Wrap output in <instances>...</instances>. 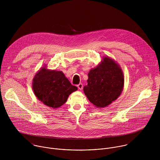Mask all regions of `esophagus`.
I'll return each mask as SVG.
<instances>
[{"label": "esophagus", "mask_w": 160, "mask_h": 160, "mask_svg": "<svg viewBox=\"0 0 160 160\" xmlns=\"http://www.w3.org/2000/svg\"><path fill=\"white\" fill-rule=\"evenodd\" d=\"M77 87L78 88L79 90H82L83 88V84L82 83H79L78 85H77Z\"/></svg>", "instance_id": "1"}]
</instances>
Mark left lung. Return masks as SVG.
Masks as SVG:
<instances>
[{"instance_id":"8db88e82","label":"left lung","mask_w":160,"mask_h":160,"mask_svg":"<svg viewBox=\"0 0 160 160\" xmlns=\"http://www.w3.org/2000/svg\"><path fill=\"white\" fill-rule=\"evenodd\" d=\"M84 93L97 108H103L115 101L121 94L124 77L120 67L113 60L105 57L102 62L88 74Z\"/></svg>"}]
</instances>
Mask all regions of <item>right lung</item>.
<instances>
[{"mask_svg": "<svg viewBox=\"0 0 160 160\" xmlns=\"http://www.w3.org/2000/svg\"><path fill=\"white\" fill-rule=\"evenodd\" d=\"M32 86L38 100L54 109L64 104L69 95L78 89L62 72L50 71L45 68H42L35 75Z\"/></svg>", "mask_w": 160, "mask_h": 160, "instance_id": "1", "label": "right lung"}]
</instances>
